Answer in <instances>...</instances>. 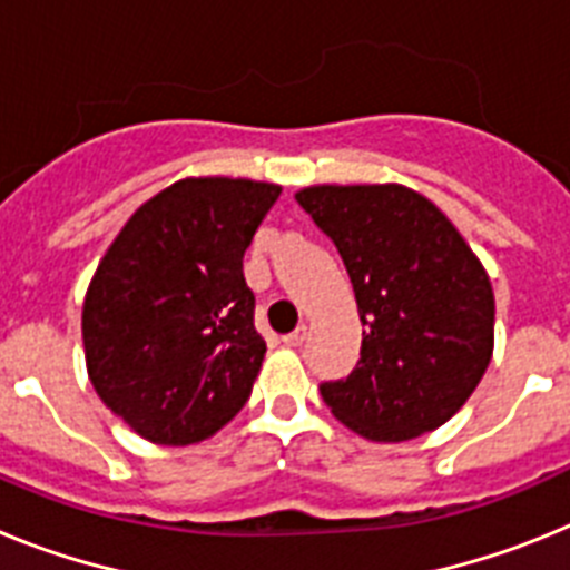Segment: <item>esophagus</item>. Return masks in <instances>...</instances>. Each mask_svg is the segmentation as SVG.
<instances>
[{
	"label": "esophagus",
	"instance_id": "34e87169",
	"mask_svg": "<svg viewBox=\"0 0 570 570\" xmlns=\"http://www.w3.org/2000/svg\"><path fill=\"white\" fill-rule=\"evenodd\" d=\"M305 340H308V328H305V325H299L296 331H291V334L282 336V342H285L288 347H302L305 345Z\"/></svg>",
	"mask_w": 570,
	"mask_h": 570
}]
</instances>
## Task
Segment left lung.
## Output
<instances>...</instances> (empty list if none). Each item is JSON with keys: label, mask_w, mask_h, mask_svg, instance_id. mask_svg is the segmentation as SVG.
<instances>
[{"label": "left lung", "mask_w": 570, "mask_h": 570, "mask_svg": "<svg viewBox=\"0 0 570 570\" xmlns=\"http://www.w3.org/2000/svg\"><path fill=\"white\" fill-rule=\"evenodd\" d=\"M296 203L340 250L365 325L354 371L320 385L331 414L374 442L445 425L493 354L482 262L451 219L405 185H314Z\"/></svg>", "instance_id": "8db88e82"}]
</instances>
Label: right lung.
Returning <instances> with one entry per match:
<instances>
[{"label": "right lung", "mask_w": 570, "mask_h": 570, "mask_svg": "<svg viewBox=\"0 0 570 570\" xmlns=\"http://www.w3.org/2000/svg\"><path fill=\"white\" fill-rule=\"evenodd\" d=\"M282 188L190 176L130 216L82 305L99 400L156 445H194L248 402L265 356L242 256Z\"/></svg>", "instance_id": "obj_1"}]
</instances>
